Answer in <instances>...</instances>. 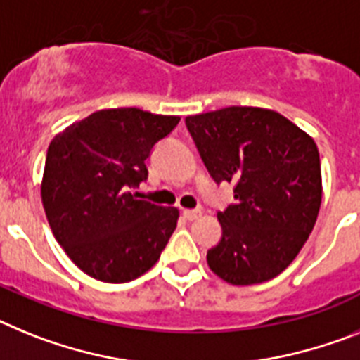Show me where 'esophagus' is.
<instances>
[{
	"instance_id": "esophagus-1",
	"label": "esophagus",
	"mask_w": 360,
	"mask_h": 360,
	"mask_svg": "<svg viewBox=\"0 0 360 360\" xmlns=\"http://www.w3.org/2000/svg\"><path fill=\"white\" fill-rule=\"evenodd\" d=\"M201 215V210H183V217L188 219V221H193Z\"/></svg>"
}]
</instances>
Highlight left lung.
<instances>
[{"label": "left lung", "mask_w": 360, "mask_h": 360, "mask_svg": "<svg viewBox=\"0 0 360 360\" xmlns=\"http://www.w3.org/2000/svg\"><path fill=\"white\" fill-rule=\"evenodd\" d=\"M184 123L212 179L236 184V201L217 212L223 237L208 250V266L236 286L274 279L317 221V145L284 115L255 106L188 115Z\"/></svg>", "instance_id": "left-lung-1"}]
</instances>
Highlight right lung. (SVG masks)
Masks as SVG:
<instances>
[{
  "label": "right lung",
  "instance_id": "1",
  "mask_svg": "<svg viewBox=\"0 0 360 360\" xmlns=\"http://www.w3.org/2000/svg\"><path fill=\"white\" fill-rule=\"evenodd\" d=\"M177 115L110 108L70 124L50 141L41 199L56 240L79 270L128 283L161 257L179 210L137 199L146 158Z\"/></svg>",
  "mask_w": 360,
  "mask_h": 360
}]
</instances>
